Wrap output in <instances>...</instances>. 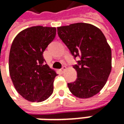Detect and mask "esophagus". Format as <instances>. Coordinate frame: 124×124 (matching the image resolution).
<instances>
[{"label":"esophagus","instance_id":"34e87169","mask_svg":"<svg viewBox=\"0 0 124 124\" xmlns=\"http://www.w3.org/2000/svg\"><path fill=\"white\" fill-rule=\"evenodd\" d=\"M66 69H67V67L65 66H64L63 67H62V69H61V71H62V73H64V71H65Z\"/></svg>","mask_w":124,"mask_h":124}]
</instances>
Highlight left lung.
Masks as SVG:
<instances>
[{"mask_svg":"<svg viewBox=\"0 0 124 124\" xmlns=\"http://www.w3.org/2000/svg\"><path fill=\"white\" fill-rule=\"evenodd\" d=\"M58 33L72 55L81 58L73 66L77 79L68 84L70 93L82 99L95 95L104 86L112 69L111 49L104 33L84 23L59 27Z\"/></svg>","mask_w":124,"mask_h":124,"instance_id":"8db88e82","label":"left lung"}]
</instances>
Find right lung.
<instances>
[{
  "label": "right lung",
  "instance_id": "right-lung-1",
  "mask_svg": "<svg viewBox=\"0 0 124 124\" xmlns=\"http://www.w3.org/2000/svg\"><path fill=\"white\" fill-rule=\"evenodd\" d=\"M55 35V27L34 26L20 31L11 44L9 75L16 90L29 101H43L53 93L57 73L45 64L43 53Z\"/></svg>",
  "mask_w": 124,
  "mask_h": 124
}]
</instances>
